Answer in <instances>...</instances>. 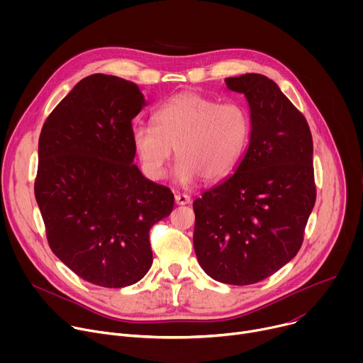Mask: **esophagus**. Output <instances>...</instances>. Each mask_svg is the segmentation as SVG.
Segmentation results:
<instances>
[{
    "instance_id": "1",
    "label": "esophagus",
    "mask_w": 363,
    "mask_h": 363,
    "mask_svg": "<svg viewBox=\"0 0 363 363\" xmlns=\"http://www.w3.org/2000/svg\"><path fill=\"white\" fill-rule=\"evenodd\" d=\"M191 202V196L186 194H177L175 195V203L177 205H186Z\"/></svg>"
}]
</instances>
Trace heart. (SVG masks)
Here are the masks:
<instances>
[{
    "label": "heart",
    "mask_w": 363,
    "mask_h": 363,
    "mask_svg": "<svg viewBox=\"0 0 363 363\" xmlns=\"http://www.w3.org/2000/svg\"><path fill=\"white\" fill-rule=\"evenodd\" d=\"M153 125H135L130 132L142 168L152 179L164 178L175 149L182 182L198 177L218 181L238 165L251 135V121L241 105L195 91L165 101L155 112Z\"/></svg>",
    "instance_id": "1"
}]
</instances>
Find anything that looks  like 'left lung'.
Listing matches in <instances>:
<instances>
[{
  "label": "left lung",
  "instance_id": "left-lung-1",
  "mask_svg": "<svg viewBox=\"0 0 363 363\" xmlns=\"http://www.w3.org/2000/svg\"><path fill=\"white\" fill-rule=\"evenodd\" d=\"M250 106L248 149L233 175L194 201V248L217 281H262L297 254L316 202L306 118L263 74L225 79Z\"/></svg>",
  "mask_w": 363,
  "mask_h": 363
}]
</instances>
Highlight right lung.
Here are the masks:
<instances>
[{
  "label": "right lung",
  "instance_id": "right-lung-1",
  "mask_svg": "<svg viewBox=\"0 0 363 363\" xmlns=\"http://www.w3.org/2000/svg\"><path fill=\"white\" fill-rule=\"evenodd\" d=\"M146 105L125 79L80 80L45 119L34 194L48 245L83 280L109 289L152 266L149 230L174 208L169 188L133 164L132 121Z\"/></svg>",
  "mask_w": 363,
  "mask_h": 363
}]
</instances>
